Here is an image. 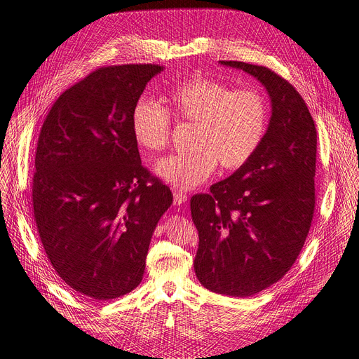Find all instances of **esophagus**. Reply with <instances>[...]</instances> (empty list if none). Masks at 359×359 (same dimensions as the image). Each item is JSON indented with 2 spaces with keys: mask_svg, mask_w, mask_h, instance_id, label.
Here are the masks:
<instances>
[{
  "mask_svg": "<svg viewBox=\"0 0 359 359\" xmlns=\"http://www.w3.org/2000/svg\"><path fill=\"white\" fill-rule=\"evenodd\" d=\"M185 202H187V194L177 190V191L174 193V205H177V206H181V205H184Z\"/></svg>",
  "mask_w": 359,
  "mask_h": 359,
  "instance_id": "obj_1",
  "label": "esophagus"
}]
</instances>
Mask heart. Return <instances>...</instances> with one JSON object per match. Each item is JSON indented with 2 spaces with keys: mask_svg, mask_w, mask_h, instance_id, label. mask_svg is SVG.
Instances as JSON below:
<instances>
[{
  "mask_svg": "<svg viewBox=\"0 0 359 359\" xmlns=\"http://www.w3.org/2000/svg\"><path fill=\"white\" fill-rule=\"evenodd\" d=\"M168 109L149 98L135 103L131 114L133 134L149 151L166 149L172 119L193 123L191 153L166 156L154 170L180 190H193L217 169L245 166L265 138L269 110L256 90H236L217 79L196 76L181 82L166 95Z\"/></svg>",
  "mask_w": 359,
  "mask_h": 359,
  "instance_id": "b5f03b06",
  "label": "heart"
}]
</instances>
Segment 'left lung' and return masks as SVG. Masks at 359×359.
<instances>
[{
  "instance_id": "8db88e82",
  "label": "left lung",
  "mask_w": 359,
  "mask_h": 359,
  "mask_svg": "<svg viewBox=\"0 0 359 359\" xmlns=\"http://www.w3.org/2000/svg\"><path fill=\"white\" fill-rule=\"evenodd\" d=\"M266 88L272 113L255 156L190 200L198 231L194 271L210 292L248 297L281 280L308 237L315 209L317 130L305 100L265 66L222 60Z\"/></svg>"
}]
</instances>
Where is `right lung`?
<instances>
[{
  "instance_id": "1",
  "label": "right lung",
  "mask_w": 359,
  "mask_h": 359,
  "mask_svg": "<svg viewBox=\"0 0 359 359\" xmlns=\"http://www.w3.org/2000/svg\"><path fill=\"white\" fill-rule=\"evenodd\" d=\"M163 66L98 67L55 100L32 178L36 229L54 271L75 292L110 300L142 280L172 191L141 165L131 114Z\"/></svg>"
}]
</instances>
